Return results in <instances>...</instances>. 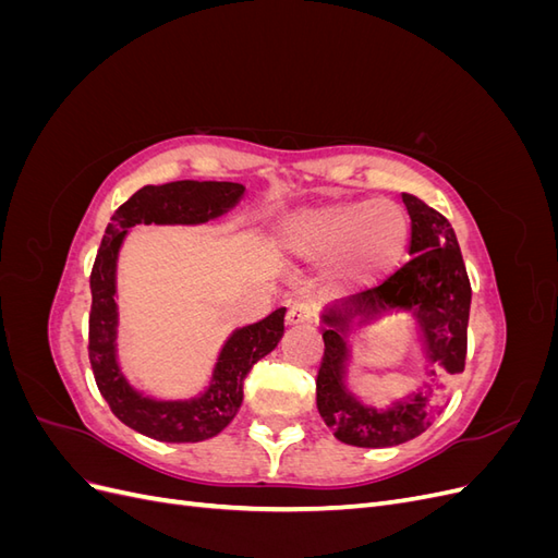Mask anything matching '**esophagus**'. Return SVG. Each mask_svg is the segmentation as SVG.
Here are the masks:
<instances>
[{
	"label": "esophagus",
	"instance_id": "1",
	"mask_svg": "<svg viewBox=\"0 0 558 558\" xmlns=\"http://www.w3.org/2000/svg\"><path fill=\"white\" fill-rule=\"evenodd\" d=\"M314 320V307L310 302H293L289 307V314H286V324L289 326H302V324H312Z\"/></svg>",
	"mask_w": 558,
	"mask_h": 558
}]
</instances>
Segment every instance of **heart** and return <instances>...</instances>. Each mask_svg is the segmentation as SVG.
Returning a JSON list of instances; mask_svg holds the SVG:
<instances>
[{
	"label": "heart",
	"instance_id": "b5f03b06",
	"mask_svg": "<svg viewBox=\"0 0 558 558\" xmlns=\"http://www.w3.org/2000/svg\"><path fill=\"white\" fill-rule=\"evenodd\" d=\"M279 244L300 260L332 258L330 277L337 286L373 289L404 260L410 218L393 199L332 202L286 218L279 228Z\"/></svg>",
	"mask_w": 558,
	"mask_h": 558
}]
</instances>
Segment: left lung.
<instances>
[{
    "mask_svg": "<svg viewBox=\"0 0 558 558\" xmlns=\"http://www.w3.org/2000/svg\"><path fill=\"white\" fill-rule=\"evenodd\" d=\"M402 202L412 218V260L377 289L332 302L320 312L326 351L316 377V408L337 440L353 447L379 449L414 440L442 412L440 391L447 379L465 367L472 291L459 240L447 218L424 199L402 193ZM393 311L415 318L427 381L388 409H375L345 384L350 362L345 337Z\"/></svg>",
    "mask_w": 558,
    "mask_h": 558,
    "instance_id": "8db88e82",
    "label": "left lung"
}]
</instances>
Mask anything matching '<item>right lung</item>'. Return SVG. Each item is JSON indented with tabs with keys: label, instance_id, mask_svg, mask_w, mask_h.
Returning <instances> with one entry per match:
<instances>
[{
	"label": "right lung",
	"instance_id": "right-lung-1",
	"mask_svg": "<svg viewBox=\"0 0 558 558\" xmlns=\"http://www.w3.org/2000/svg\"><path fill=\"white\" fill-rule=\"evenodd\" d=\"M246 189L232 181H172L144 185L116 209L99 244L90 272V337L88 356L99 393L125 426L160 442H202L221 433L238 414L244 379L253 363L272 351L283 335L286 307L258 324L232 330L218 353L209 386L195 398L160 400L134 388L118 363V253L130 228L199 226L240 205Z\"/></svg>",
	"mask_w": 558,
	"mask_h": 558
}]
</instances>
